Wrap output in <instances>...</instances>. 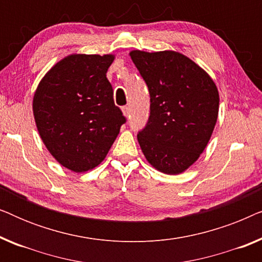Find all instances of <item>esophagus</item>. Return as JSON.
Listing matches in <instances>:
<instances>
[{
  "instance_id": "34e87169",
  "label": "esophagus",
  "mask_w": 262,
  "mask_h": 262,
  "mask_svg": "<svg viewBox=\"0 0 262 262\" xmlns=\"http://www.w3.org/2000/svg\"><path fill=\"white\" fill-rule=\"evenodd\" d=\"M121 111H123V114L125 117H126V118L130 117V108H128L127 106H124L123 108H121Z\"/></svg>"
}]
</instances>
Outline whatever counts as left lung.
Masks as SVG:
<instances>
[{
	"label": "left lung",
	"instance_id": "obj_1",
	"mask_svg": "<svg viewBox=\"0 0 262 262\" xmlns=\"http://www.w3.org/2000/svg\"><path fill=\"white\" fill-rule=\"evenodd\" d=\"M150 93V116L137 135L145 159L161 173L187 170L205 150L220 108L212 78L187 56L173 50L130 52Z\"/></svg>",
	"mask_w": 262,
	"mask_h": 262
}]
</instances>
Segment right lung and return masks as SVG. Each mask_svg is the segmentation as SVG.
I'll list each match as a JSON object with an SVG mask.
<instances>
[{"label": "right lung", "instance_id": "add662e5", "mask_svg": "<svg viewBox=\"0 0 262 262\" xmlns=\"http://www.w3.org/2000/svg\"><path fill=\"white\" fill-rule=\"evenodd\" d=\"M116 56L71 53L57 62L33 95L34 121L49 152L75 173L105 160L125 123L106 74Z\"/></svg>", "mask_w": 262, "mask_h": 262}]
</instances>
